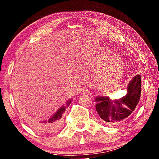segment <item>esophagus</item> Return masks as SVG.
Listing matches in <instances>:
<instances>
[{
	"label": "esophagus",
	"instance_id": "obj_1",
	"mask_svg": "<svg viewBox=\"0 0 159 159\" xmlns=\"http://www.w3.org/2000/svg\"><path fill=\"white\" fill-rule=\"evenodd\" d=\"M88 92V90L87 89H83L82 90V93L83 94H87Z\"/></svg>",
	"mask_w": 159,
	"mask_h": 159
}]
</instances>
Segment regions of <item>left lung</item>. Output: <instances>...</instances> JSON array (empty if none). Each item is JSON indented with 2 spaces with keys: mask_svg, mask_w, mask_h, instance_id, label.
<instances>
[{
  "mask_svg": "<svg viewBox=\"0 0 159 159\" xmlns=\"http://www.w3.org/2000/svg\"><path fill=\"white\" fill-rule=\"evenodd\" d=\"M141 76L136 75L126 87L125 95L117 99L108 96L95 97L96 110L101 121L109 125L120 124L125 120L138 105L141 93Z\"/></svg>",
  "mask_w": 159,
  "mask_h": 159,
  "instance_id": "obj_1",
  "label": "left lung"
}]
</instances>
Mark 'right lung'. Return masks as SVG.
<instances>
[{"mask_svg": "<svg viewBox=\"0 0 159 159\" xmlns=\"http://www.w3.org/2000/svg\"><path fill=\"white\" fill-rule=\"evenodd\" d=\"M72 99H69L66 102V105H62L52 116L46 120L33 121L32 124L38 131L44 133H51L56 131L61 126V118L62 114L65 111L66 108L71 103Z\"/></svg>", "mask_w": 159, "mask_h": 159, "instance_id": "obj_1", "label": "right lung"}]
</instances>
